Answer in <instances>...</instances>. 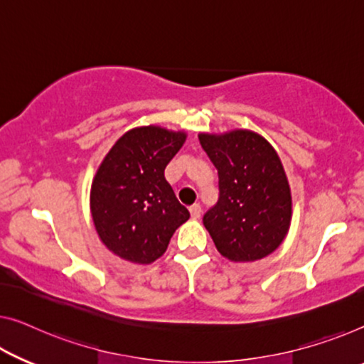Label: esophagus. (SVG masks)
Masks as SVG:
<instances>
[{
	"label": "esophagus",
	"mask_w": 364,
	"mask_h": 364,
	"mask_svg": "<svg viewBox=\"0 0 364 364\" xmlns=\"http://www.w3.org/2000/svg\"><path fill=\"white\" fill-rule=\"evenodd\" d=\"M189 213H191L193 219H199L200 213H203V210H200V205L199 204H194V205H191V208H189Z\"/></svg>",
	"instance_id": "34e87169"
}]
</instances>
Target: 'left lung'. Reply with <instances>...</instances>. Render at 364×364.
Returning a JSON list of instances; mask_svg holds the SVG:
<instances>
[{
  "mask_svg": "<svg viewBox=\"0 0 364 364\" xmlns=\"http://www.w3.org/2000/svg\"><path fill=\"white\" fill-rule=\"evenodd\" d=\"M199 142L219 173V200L203 217L217 252L234 263L268 257L292 217L289 181L273 145L248 129L200 132Z\"/></svg>",
  "mask_w": 364,
  "mask_h": 364,
  "instance_id": "left-lung-1",
  "label": "left lung"
}]
</instances>
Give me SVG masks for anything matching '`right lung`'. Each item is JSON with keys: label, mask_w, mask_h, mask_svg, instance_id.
I'll list each match as a JSON object with an SVG mask.
<instances>
[{"label": "right lung", "mask_w": 364, "mask_h": 364, "mask_svg": "<svg viewBox=\"0 0 364 364\" xmlns=\"http://www.w3.org/2000/svg\"><path fill=\"white\" fill-rule=\"evenodd\" d=\"M186 140L183 130L142 126L127 130L107 151L91 183L90 208L97 235L119 258L150 264L166 252L189 219L165 168Z\"/></svg>", "instance_id": "1"}]
</instances>
